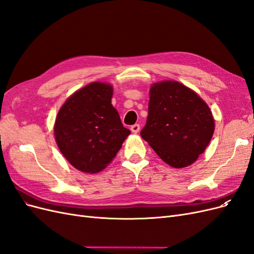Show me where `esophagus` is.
I'll return each instance as SVG.
<instances>
[{
  "mask_svg": "<svg viewBox=\"0 0 254 254\" xmlns=\"http://www.w3.org/2000/svg\"><path fill=\"white\" fill-rule=\"evenodd\" d=\"M130 130H131V131L133 132V133H139V131H140V125L139 124H134V125H132L131 126V128H130Z\"/></svg>",
  "mask_w": 254,
  "mask_h": 254,
  "instance_id": "1",
  "label": "esophagus"
}]
</instances>
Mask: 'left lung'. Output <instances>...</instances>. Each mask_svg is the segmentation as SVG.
Wrapping results in <instances>:
<instances>
[{
	"mask_svg": "<svg viewBox=\"0 0 254 254\" xmlns=\"http://www.w3.org/2000/svg\"><path fill=\"white\" fill-rule=\"evenodd\" d=\"M214 129L209 106L195 91L175 80L151 84L141 136L165 163L175 168L193 164L209 145Z\"/></svg>",
	"mask_w": 254,
	"mask_h": 254,
	"instance_id": "8db88e82",
	"label": "left lung"
}]
</instances>
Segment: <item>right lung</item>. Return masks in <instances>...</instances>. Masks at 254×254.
Returning <instances> with one entry per match:
<instances>
[{"label": "right lung", "instance_id": "obj_1", "mask_svg": "<svg viewBox=\"0 0 254 254\" xmlns=\"http://www.w3.org/2000/svg\"><path fill=\"white\" fill-rule=\"evenodd\" d=\"M112 95L110 83L91 82L73 93L58 111L55 140L76 170L88 174L103 171L130 134L111 104Z\"/></svg>", "mask_w": 254, "mask_h": 254}]
</instances>
